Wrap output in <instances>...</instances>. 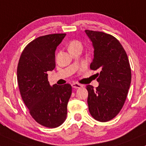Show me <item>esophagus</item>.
<instances>
[{
    "instance_id": "esophagus-1",
    "label": "esophagus",
    "mask_w": 146,
    "mask_h": 146,
    "mask_svg": "<svg viewBox=\"0 0 146 146\" xmlns=\"http://www.w3.org/2000/svg\"><path fill=\"white\" fill-rule=\"evenodd\" d=\"M72 87L74 88H82L83 86L81 84H79V83H72Z\"/></svg>"
}]
</instances>
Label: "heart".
Here are the masks:
<instances>
[{"label":"heart","instance_id":"obj_1","mask_svg":"<svg viewBox=\"0 0 146 146\" xmlns=\"http://www.w3.org/2000/svg\"><path fill=\"white\" fill-rule=\"evenodd\" d=\"M83 47L82 43L81 41L78 40H71L68 44V49L70 51L73 50H76V49H81Z\"/></svg>","mask_w":146,"mask_h":146}]
</instances>
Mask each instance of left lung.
<instances>
[{
  "instance_id": "8db88e82",
  "label": "left lung",
  "mask_w": 146,
  "mask_h": 146,
  "mask_svg": "<svg viewBox=\"0 0 146 146\" xmlns=\"http://www.w3.org/2000/svg\"><path fill=\"white\" fill-rule=\"evenodd\" d=\"M92 42L94 58L90 69L96 74L99 86L88 85V104L92 117L101 122L110 121L119 114L127 97L131 83V68L120 42L110 34L85 31Z\"/></svg>"
}]
</instances>
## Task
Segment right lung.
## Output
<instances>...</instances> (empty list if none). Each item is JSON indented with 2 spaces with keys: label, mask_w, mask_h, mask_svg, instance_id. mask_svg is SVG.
I'll return each mask as SVG.
<instances>
[{
  "label": "right lung",
  "mask_w": 146,
  "mask_h": 146,
  "mask_svg": "<svg viewBox=\"0 0 146 146\" xmlns=\"http://www.w3.org/2000/svg\"><path fill=\"white\" fill-rule=\"evenodd\" d=\"M65 35L36 38L25 47L18 64L17 81L23 101L34 120L50 128L58 127L65 121L72 94L71 85L51 86L47 78V72L56 67V49Z\"/></svg>",
  "instance_id": "right-lung-1"
}]
</instances>
